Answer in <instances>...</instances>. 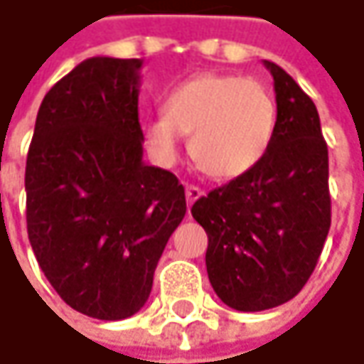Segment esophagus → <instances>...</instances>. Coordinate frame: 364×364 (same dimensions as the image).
Listing matches in <instances>:
<instances>
[{"label": "esophagus", "mask_w": 364, "mask_h": 364, "mask_svg": "<svg viewBox=\"0 0 364 364\" xmlns=\"http://www.w3.org/2000/svg\"><path fill=\"white\" fill-rule=\"evenodd\" d=\"M201 195H203V191H201L199 186H193V184H191V186H186V201H188V205L195 203Z\"/></svg>", "instance_id": "1"}]
</instances>
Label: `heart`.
I'll return each instance as SVG.
<instances>
[{"label": "heart", "mask_w": 364, "mask_h": 364, "mask_svg": "<svg viewBox=\"0 0 364 364\" xmlns=\"http://www.w3.org/2000/svg\"><path fill=\"white\" fill-rule=\"evenodd\" d=\"M163 111L144 121L153 157L171 165L182 136H191L193 159L213 180H232L253 169L277 129L272 92L262 81L230 73H199L178 83Z\"/></svg>", "instance_id": "heart-1"}]
</instances>
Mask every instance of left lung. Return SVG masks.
Wrapping results in <instances>:
<instances>
[{
  "instance_id": "8db88e82",
  "label": "left lung",
  "mask_w": 364,
  "mask_h": 364,
  "mask_svg": "<svg viewBox=\"0 0 364 364\" xmlns=\"http://www.w3.org/2000/svg\"><path fill=\"white\" fill-rule=\"evenodd\" d=\"M277 129L253 169L213 188L191 213L207 232V274L218 297L259 312L308 283L331 226L329 153L308 94L274 63Z\"/></svg>"
}]
</instances>
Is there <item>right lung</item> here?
<instances>
[{"label": "right lung", "mask_w": 364, "mask_h": 364, "mask_svg": "<svg viewBox=\"0 0 364 364\" xmlns=\"http://www.w3.org/2000/svg\"><path fill=\"white\" fill-rule=\"evenodd\" d=\"M140 58L94 56L43 98L26 155V230L56 294L85 316L121 321L151 296L186 213L178 178L142 161Z\"/></svg>", "instance_id": "add662e5"}]
</instances>
